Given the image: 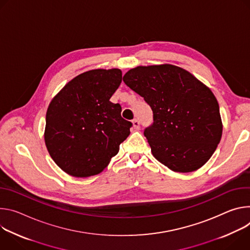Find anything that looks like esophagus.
I'll return each mask as SVG.
<instances>
[{
  "label": "esophagus",
  "instance_id": "esophagus-1",
  "mask_svg": "<svg viewBox=\"0 0 250 250\" xmlns=\"http://www.w3.org/2000/svg\"><path fill=\"white\" fill-rule=\"evenodd\" d=\"M132 124H133V128L136 129V130H138V129L140 128V122L138 121L137 119H134V120L132 121Z\"/></svg>",
  "mask_w": 250,
  "mask_h": 250
}]
</instances>
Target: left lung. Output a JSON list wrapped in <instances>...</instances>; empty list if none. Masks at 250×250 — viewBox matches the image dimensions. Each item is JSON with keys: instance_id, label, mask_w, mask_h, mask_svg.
I'll return each instance as SVG.
<instances>
[{"instance_id": "1", "label": "left lung", "mask_w": 250, "mask_h": 250, "mask_svg": "<svg viewBox=\"0 0 250 250\" xmlns=\"http://www.w3.org/2000/svg\"><path fill=\"white\" fill-rule=\"evenodd\" d=\"M153 111L144 135L153 156L170 170L197 171L214 153L223 134L219 106L211 90L172 64L137 66L123 76Z\"/></svg>"}]
</instances>
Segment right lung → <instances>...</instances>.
Here are the masks:
<instances>
[{
	"label": "right lung",
	"mask_w": 250,
	"mask_h": 250,
	"mask_svg": "<svg viewBox=\"0 0 250 250\" xmlns=\"http://www.w3.org/2000/svg\"><path fill=\"white\" fill-rule=\"evenodd\" d=\"M122 81L118 68L83 72L57 94L45 116L47 151L66 174L86 178L101 173L119 152L132 123L110 101Z\"/></svg>",
	"instance_id": "obj_1"
}]
</instances>
